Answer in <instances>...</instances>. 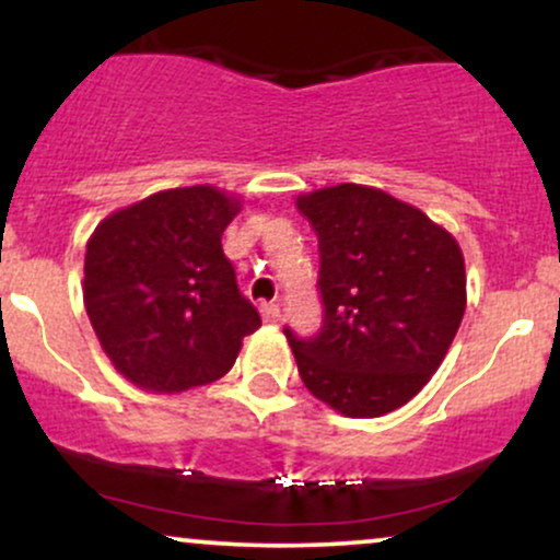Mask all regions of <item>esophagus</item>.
<instances>
[{"label": "esophagus", "mask_w": 560, "mask_h": 560, "mask_svg": "<svg viewBox=\"0 0 560 560\" xmlns=\"http://www.w3.org/2000/svg\"><path fill=\"white\" fill-rule=\"evenodd\" d=\"M260 313H262V320H266V324H276V320L281 318V307L276 305V302H262Z\"/></svg>", "instance_id": "esophagus-1"}]
</instances>
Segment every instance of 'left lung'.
<instances>
[{
  "instance_id": "obj_1",
  "label": "left lung",
  "mask_w": 560,
  "mask_h": 560,
  "mask_svg": "<svg viewBox=\"0 0 560 560\" xmlns=\"http://www.w3.org/2000/svg\"><path fill=\"white\" fill-rule=\"evenodd\" d=\"M318 234L324 326L284 329L302 384L350 419H376L419 395L466 311L458 242L413 205L363 184L298 197Z\"/></svg>"
}]
</instances>
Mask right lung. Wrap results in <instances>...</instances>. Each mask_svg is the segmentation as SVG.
Instances as JSON below:
<instances>
[{"label": "right lung", "instance_id": "1", "mask_svg": "<svg viewBox=\"0 0 560 560\" xmlns=\"http://www.w3.org/2000/svg\"><path fill=\"white\" fill-rule=\"evenodd\" d=\"M242 199L178 186L100 221L83 258V305L102 350L139 389L176 395L234 365L260 316L221 236Z\"/></svg>", "mask_w": 560, "mask_h": 560}]
</instances>
